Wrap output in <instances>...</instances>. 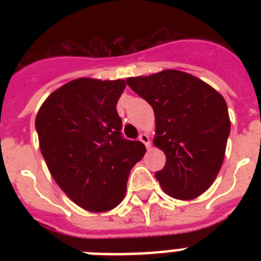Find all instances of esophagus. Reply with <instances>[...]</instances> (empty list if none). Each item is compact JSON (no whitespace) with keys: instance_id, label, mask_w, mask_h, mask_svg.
I'll return each mask as SVG.
<instances>
[{"instance_id":"esophagus-1","label":"esophagus","mask_w":261,"mask_h":261,"mask_svg":"<svg viewBox=\"0 0 261 261\" xmlns=\"http://www.w3.org/2000/svg\"><path fill=\"white\" fill-rule=\"evenodd\" d=\"M139 141L147 147V149H150V138H149V135L146 134H141L139 135Z\"/></svg>"}]
</instances>
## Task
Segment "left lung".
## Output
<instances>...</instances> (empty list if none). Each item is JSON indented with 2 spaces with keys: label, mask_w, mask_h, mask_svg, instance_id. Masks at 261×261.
Wrapping results in <instances>:
<instances>
[{
  "label": "left lung",
  "mask_w": 261,
  "mask_h": 261,
  "mask_svg": "<svg viewBox=\"0 0 261 261\" xmlns=\"http://www.w3.org/2000/svg\"><path fill=\"white\" fill-rule=\"evenodd\" d=\"M154 111L155 147L167 163L155 178L164 192L191 200L206 192L222 167L230 119L225 98L202 80L168 69L126 79Z\"/></svg>",
  "instance_id": "obj_1"
}]
</instances>
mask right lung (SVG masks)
Here are the masks:
<instances>
[{
    "label": "right lung",
    "mask_w": 261,
    "mask_h": 261,
    "mask_svg": "<svg viewBox=\"0 0 261 261\" xmlns=\"http://www.w3.org/2000/svg\"><path fill=\"white\" fill-rule=\"evenodd\" d=\"M124 80H73L54 90L39 108L35 126L47 168L69 198L92 213L124 199L131 168L146 147L122 137L116 104Z\"/></svg>",
    "instance_id": "1"
}]
</instances>
